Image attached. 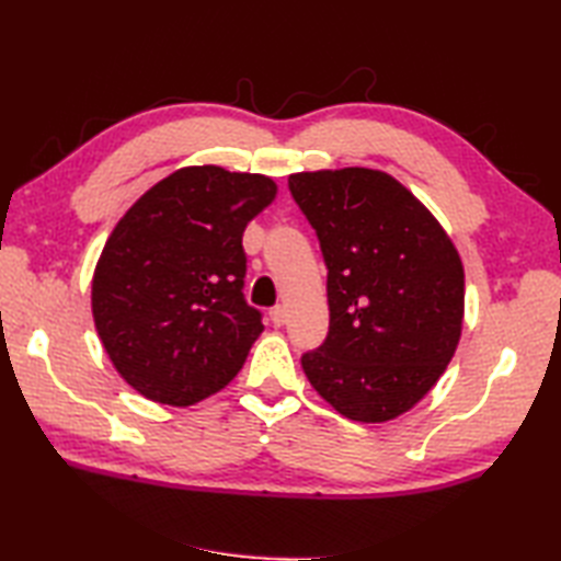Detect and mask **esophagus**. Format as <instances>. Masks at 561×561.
Segmentation results:
<instances>
[{"label":"esophagus","instance_id":"esophagus-1","mask_svg":"<svg viewBox=\"0 0 561 561\" xmlns=\"http://www.w3.org/2000/svg\"><path fill=\"white\" fill-rule=\"evenodd\" d=\"M270 318H272L274 325L282 328L284 323H287V306H274L270 311Z\"/></svg>","mask_w":561,"mask_h":561}]
</instances>
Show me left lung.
Instances as JSON below:
<instances>
[{
    "label": "left lung",
    "mask_w": 561,
    "mask_h": 561,
    "mask_svg": "<svg viewBox=\"0 0 561 561\" xmlns=\"http://www.w3.org/2000/svg\"><path fill=\"white\" fill-rule=\"evenodd\" d=\"M328 265L330 332L301 366L352 422L410 412L460 342L465 272L444 226L396 178L350 165L289 175Z\"/></svg>",
    "instance_id": "obj_1"
}]
</instances>
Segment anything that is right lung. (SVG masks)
Segmentation results:
<instances>
[{
	"label": "right lung",
	"instance_id": "1",
	"mask_svg": "<svg viewBox=\"0 0 561 561\" xmlns=\"http://www.w3.org/2000/svg\"><path fill=\"white\" fill-rule=\"evenodd\" d=\"M277 183L185 165L115 224L93 270L91 311L115 371L147 400L187 408L241 371L262 332L243 299L248 221Z\"/></svg>",
	"mask_w": 561,
	"mask_h": 561
}]
</instances>
